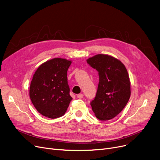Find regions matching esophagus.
Returning <instances> with one entry per match:
<instances>
[{"instance_id": "obj_1", "label": "esophagus", "mask_w": 160, "mask_h": 160, "mask_svg": "<svg viewBox=\"0 0 160 160\" xmlns=\"http://www.w3.org/2000/svg\"><path fill=\"white\" fill-rule=\"evenodd\" d=\"M83 97H84V95H83L82 93H80V94L77 95V97L78 99H82Z\"/></svg>"}]
</instances>
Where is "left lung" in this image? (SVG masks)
Masks as SVG:
<instances>
[{"mask_svg": "<svg viewBox=\"0 0 160 160\" xmlns=\"http://www.w3.org/2000/svg\"><path fill=\"white\" fill-rule=\"evenodd\" d=\"M86 61L99 77L96 95L90 102L92 110L100 120L114 118L126 107L131 95L127 69L120 60L108 55L98 54Z\"/></svg>", "mask_w": 160, "mask_h": 160, "instance_id": "obj_1", "label": "left lung"}]
</instances>
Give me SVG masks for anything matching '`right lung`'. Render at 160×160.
Segmentation results:
<instances>
[{
  "instance_id": "right-lung-1",
  "label": "right lung",
  "mask_w": 160,
  "mask_h": 160,
  "mask_svg": "<svg viewBox=\"0 0 160 160\" xmlns=\"http://www.w3.org/2000/svg\"><path fill=\"white\" fill-rule=\"evenodd\" d=\"M72 62L54 58L42 64L34 74L29 96L38 112L49 118L63 116L72 99L67 82Z\"/></svg>"
}]
</instances>
